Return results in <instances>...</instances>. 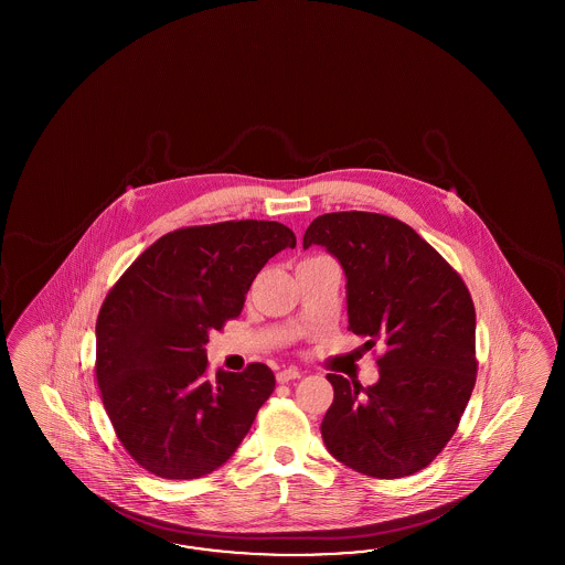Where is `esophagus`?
Here are the masks:
<instances>
[{
	"label": "esophagus",
	"instance_id": "esophagus-1",
	"mask_svg": "<svg viewBox=\"0 0 565 565\" xmlns=\"http://www.w3.org/2000/svg\"><path fill=\"white\" fill-rule=\"evenodd\" d=\"M300 371L298 369H294V366H290V369H284V371H279L277 375H275V379H277V383H288V381H294V379H300Z\"/></svg>",
	"mask_w": 565,
	"mask_h": 565
}]
</instances>
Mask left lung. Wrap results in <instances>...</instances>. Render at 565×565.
<instances>
[{
	"label": "left lung",
	"mask_w": 565,
	"mask_h": 565,
	"mask_svg": "<svg viewBox=\"0 0 565 565\" xmlns=\"http://www.w3.org/2000/svg\"><path fill=\"white\" fill-rule=\"evenodd\" d=\"M312 244L342 265L348 329L387 348L375 385L327 375L333 404L321 423L326 447L366 477L414 475L451 439L475 390L472 298L427 239L394 217L326 213L305 232L302 246Z\"/></svg>",
	"instance_id": "left-lung-1"
}]
</instances>
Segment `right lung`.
I'll list each match as a JSON object with an SVG mask.
<instances>
[{
  "instance_id": "1",
  "label": "right lung",
  "mask_w": 565,
  "mask_h": 565,
  "mask_svg": "<svg viewBox=\"0 0 565 565\" xmlns=\"http://www.w3.org/2000/svg\"><path fill=\"white\" fill-rule=\"evenodd\" d=\"M294 246L284 223L182 227L153 242L107 294L95 327L97 385L121 445L151 475H211L274 394L260 362L209 381L205 345L238 317L265 263Z\"/></svg>"
}]
</instances>
